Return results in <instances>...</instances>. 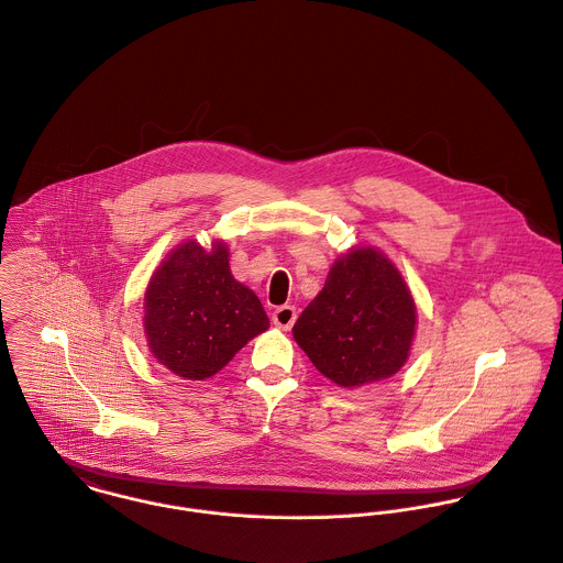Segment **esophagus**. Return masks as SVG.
I'll list each match as a JSON object with an SVG mask.
<instances>
[{
    "mask_svg": "<svg viewBox=\"0 0 563 563\" xmlns=\"http://www.w3.org/2000/svg\"><path fill=\"white\" fill-rule=\"evenodd\" d=\"M297 321V308L295 306H282L273 312V323L282 330H290Z\"/></svg>",
    "mask_w": 563,
    "mask_h": 563,
    "instance_id": "1",
    "label": "esophagus"
}]
</instances>
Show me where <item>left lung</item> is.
I'll use <instances>...</instances> for the list:
<instances>
[{
    "mask_svg": "<svg viewBox=\"0 0 563 563\" xmlns=\"http://www.w3.org/2000/svg\"><path fill=\"white\" fill-rule=\"evenodd\" d=\"M415 303L397 268L374 249L341 257L292 334L312 365L352 388L401 369L415 336Z\"/></svg>",
    "mask_w": 563,
    "mask_h": 563,
    "instance_id": "1",
    "label": "left lung"
}]
</instances>
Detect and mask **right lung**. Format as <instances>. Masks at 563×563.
<instances>
[{"label": "right lung", "instance_id": "add662e5", "mask_svg": "<svg viewBox=\"0 0 563 563\" xmlns=\"http://www.w3.org/2000/svg\"><path fill=\"white\" fill-rule=\"evenodd\" d=\"M144 308L151 352L186 379L218 374L271 325L255 292L233 279L224 244L209 253L181 244L155 271Z\"/></svg>", "mask_w": 563, "mask_h": 563}]
</instances>
